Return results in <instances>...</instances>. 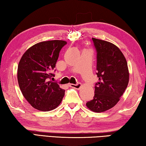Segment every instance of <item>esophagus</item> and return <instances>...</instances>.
I'll return each instance as SVG.
<instances>
[{"instance_id":"34e87169","label":"esophagus","mask_w":146,"mask_h":146,"mask_svg":"<svg viewBox=\"0 0 146 146\" xmlns=\"http://www.w3.org/2000/svg\"><path fill=\"white\" fill-rule=\"evenodd\" d=\"M70 86L71 88H75V89H76V90H79V89H80L81 87H82V84H81L80 83H78V84H70Z\"/></svg>"}]
</instances>
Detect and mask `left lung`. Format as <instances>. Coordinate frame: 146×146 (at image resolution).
Listing matches in <instances>:
<instances>
[{"mask_svg": "<svg viewBox=\"0 0 146 146\" xmlns=\"http://www.w3.org/2000/svg\"><path fill=\"white\" fill-rule=\"evenodd\" d=\"M97 52V73L98 82L95 95L86 103L93 112L109 110L120 100L129 83V73L124 55L118 47L110 42L92 38Z\"/></svg>", "mask_w": 146, "mask_h": 146, "instance_id": "1", "label": "left lung"}]
</instances>
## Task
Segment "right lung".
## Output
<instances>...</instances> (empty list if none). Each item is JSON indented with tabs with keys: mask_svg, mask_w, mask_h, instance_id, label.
Segmentation results:
<instances>
[{
	"mask_svg": "<svg viewBox=\"0 0 146 146\" xmlns=\"http://www.w3.org/2000/svg\"><path fill=\"white\" fill-rule=\"evenodd\" d=\"M67 42H38L26 50L19 61L17 79L24 98L33 108L49 111L58 107L65 94L52 80L59 53Z\"/></svg>",
	"mask_w": 146,
	"mask_h": 146,
	"instance_id": "add662e5",
	"label": "right lung"
}]
</instances>
